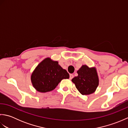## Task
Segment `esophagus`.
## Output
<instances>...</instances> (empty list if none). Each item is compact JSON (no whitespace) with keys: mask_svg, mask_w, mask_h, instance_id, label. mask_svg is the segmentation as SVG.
<instances>
[{"mask_svg":"<svg viewBox=\"0 0 128 128\" xmlns=\"http://www.w3.org/2000/svg\"><path fill=\"white\" fill-rule=\"evenodd\" d=\"M73 78H74V75H73V74H70V79L72 80Z\"/></svg>","mask_w":128,"mask_h":128,"instance_id":"esophagus-1","label":"esophagus"}]
</instances>
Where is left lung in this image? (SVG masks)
Listing matches in <instances>:
<instances>
[{
  "mask_svg": "<svg viewBox=\"0 0 128 128\" xmlns=\"http://www.w3.org/2000/svg\"><path fill=\"white\" fill-rule=\"evenodd\" d=\"M78 76L72 80L78 90L82 95L90 94L96 91L99 84L96 69L83 65L78 70Z\"/></svg>",
  "mask_w": 128,
  "mask_h": 128,
  "instance_id": "left-lung-1",
  "label": "left lung"
}]
</instances>
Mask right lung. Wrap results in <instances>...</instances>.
<instances>
[{
    "mask_svg": "<svg viewBox=\"0 0 128 128\" xmlns=\"http://www.w3.org/2000/svg\"><path fill=\"white\" fill-rule=\"evenodd\" d=\"M69 78L68 72L59 66L58 62L47 58L35 68L31 80L37 91L44 93L53 90L62 79Z\"/></svg>",
    "mask_w": 128,
    "mask_h": 128,
    "instance_id": "1",
    "label": "right lung"
}]
</instances>
